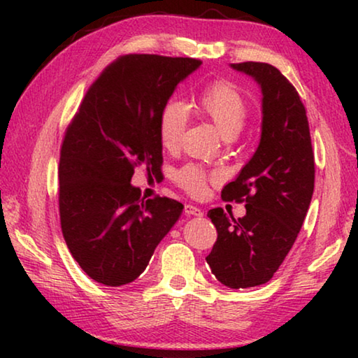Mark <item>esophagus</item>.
<instances>
[{
	"label": "esophagus",
	"instance_id": "34e87169",
	"mask_svg": "<svg viewBox=\"0 0 358 358\" xmlns=\"http://www.w3.org/2000/svg\"><path fill=\"white\" fill-rule=\"evenodd\" d=\"M185 215L186 216H202L203 213H202L201 208L194 207V205H191V203H186L185 205Z\"/></svg>",
	"mask_w": 358,
	"mask_h": 358
}]
</instances>
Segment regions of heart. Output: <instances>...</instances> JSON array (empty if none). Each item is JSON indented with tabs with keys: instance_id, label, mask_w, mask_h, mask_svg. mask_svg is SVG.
<instances>
[{
	"instance_id": "heart-1",
	"label": "heart",
	"mask_w": 358,
	"mask_h": 358,
	"mask_svg": "<svg viewBox=\"0 0 358 358\" xmlns=\"http://www.w3.org/2000/svg\"><path fill=\"white\" fill-rule=\"evenodd\" d=\"M199 108L213 123L226 141H234L245 129L248 104L237 88L229 82H215L199 96ZM187 124V107L178 99L167 101L157 120V134L166 150H175L181 142ZM213 178L196 164H186L173 175L175 183L181 189L199 196L205 191L207 181Z\"/></svg>"
}]
</instances>
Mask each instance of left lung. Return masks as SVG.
<instances>
[{"label":"left lung","mask_w":358,"mask_h":358,"mask_svg":"<svg viewBox=\"0 0 358 358\" xmlns=\"http://www.w3.org/2000/svg\"><path fill=\"white\" fill-rule=\"evenodd\" d=\"M230 66L262 90V134L256 153L221 192L224 201L245 202L246 215L235 220L222 208L208 211L217 238L207 264L224 286L246 289L270 281L296 240L314 191V153L294 85L271 64Z\"/></svg>","instance_id":"obj_1"}]
</instances>
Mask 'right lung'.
I'll list each match as a JSON object with an SVG mask.
<instances>
[{"label":"right lung","instance_id":"1","mask_svg":"<svg viewBox=\"0 0 358 358\" xmlns=\"http://www.w3.org/2000/svg\"><path fill=\"white\" fill-rule=\"evenodd\" d=\"M202 64L196 58L123 55L101 72L66 129L59 153V221L72 257L106 286L132 282L183 211L143 201L134 169L161 171V108Z\"/></svg>","mask_w":358,"mask_h":358}]
</instances>
